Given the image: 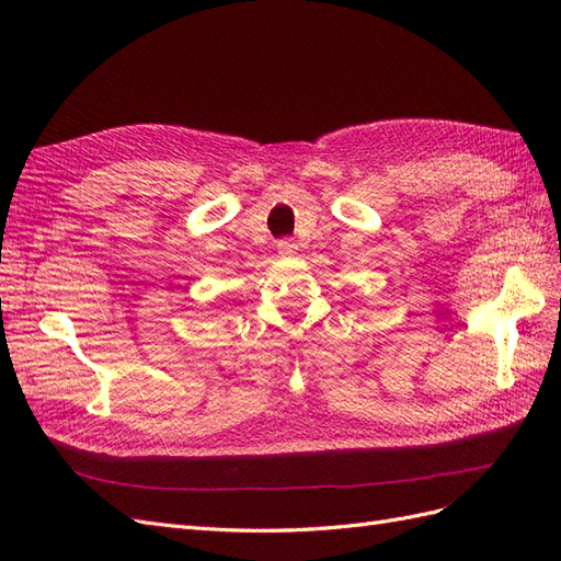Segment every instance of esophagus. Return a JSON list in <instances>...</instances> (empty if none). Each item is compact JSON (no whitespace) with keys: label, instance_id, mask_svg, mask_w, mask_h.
<instances>
[{"label":"esophagus","instance_id":"1","mask_svg":"<svg viewBox=\"0 0 561 561\" xmlns=\"http://www.w3.org/2000/svg\"><path fill=\"white\" fill-rule=\"evenodd\" d=\"M296 243L291 241V239H282V241H277V253L282 255V257H294L296 255Z\"/></svg>","mask_w":561,"mask_h":561}]
</instances>
